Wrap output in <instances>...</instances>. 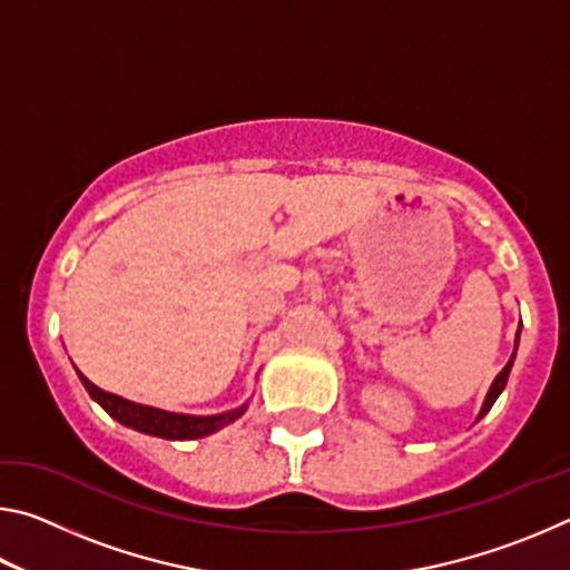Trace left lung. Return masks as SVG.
Wrapping results in <instances>:
<instances>
[{"instance_id": "8db88e82", "label": "left lung", "mask_w": 570, "mask_h": 570, "mask_svg": "<svg viewBox=\"0 0 570 570\" xmlns=\"http://www.w3.org/2000/svg\"><path fill=\"white\" fill-rule=\"evenodd\" d=\"M520 326H523V324H520ZM520 326H518V332H515V350H513V354H510V360H508V364L503 366V372H500L498 377L493 380V384H490L485 400H482V407H480V412H478V420L485 417V414L490 412V407H493V404H495V400L500 397V392L505 390L508 374H510V370H513V362H515V352H518V342H520ZM478 420H475V422H478Z\"/></svg>"}]
</instances>
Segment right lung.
Instances as JSON below:
<instances>
[{"instance_id":"right-lung-1","label":"right lung","mask_w":570,"mask_h":570,"mask_svg":"<svg viewBox=\"0 0 570 570\" xmlns=\"http://www.w3.org/2000/svg\"><path fill=\"white\" fill-rule=\"evenodd\" d=\"M77 377L85 384L90 397L100 404V407L110 414L112 420H118L125 428L135 432H142V435L150 438H163V440H198L208 438L214 432L224 430L226 424L236 422L240 414L248 410V402L240 404L236 410L220 412V414H180V412H166L158 407H150V404H138L118 394L105 392L85 377V374L77 372Z\"/></svg>"}]
</instances>
